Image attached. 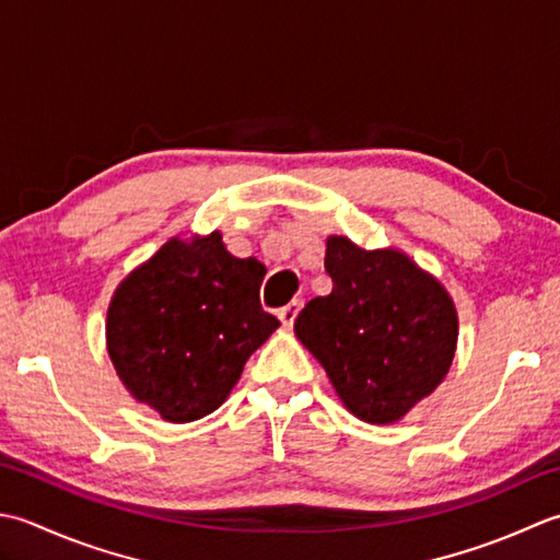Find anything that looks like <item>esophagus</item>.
<instances>
[{"label": "esophagus", "instance_id": "esophagus-1", "mask_svg": "<svg viewBox=\"0 0 560 560\" xmlns=\"http://www.w3.org/2000/svg\"><path fill=\"white\" fill-rule=\"evenodd\" d=\"M300 310H302V302H290L288 306H282V310L278 312V318H280V324L284 326V328H292V324H294V318H296V314H300Z\"/></svg>", "mask_w": 560, "mask_h": 560}]
</instances>
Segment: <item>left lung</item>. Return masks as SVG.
<instances>
[{
	"instance_id": "left-lung-1",
	"label": "left lung",
	"mask_w": 560,
	"mask_h": 560,
	"mask_svg": "<svg viewBox=\"0 0 560 560\" xmlns=\"http://www.w3.org/2000/svg\"><path fill=\"white\" fill-rule=\"evenodd\" d=\"M334 280L294 322V336L322 362L340 401L372 425L398 423L447 376L459 316L444 284L401 248L364 250L326 238Z\"/></svg>"
}]
</instances>
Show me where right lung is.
Masks as SVG:
<instances>
[{
  "label": "right lung",
  "instance_id": "add662e5",
  "mask_svg": "<svg viewBox=\"0 0 560 560\" xmlns=\"http://www.w3.org/2000/svg\"><path fill=\"white\" fill-rule=\"evenodd\" d=\"M266 266L222 234L171 236L110 296L106 348L125 389L166 423L220 408L246 360L280 326L258 300Z\"/></svg>",
  "mask_w": 560,
  "mask_h": 560
}]
</instances>
